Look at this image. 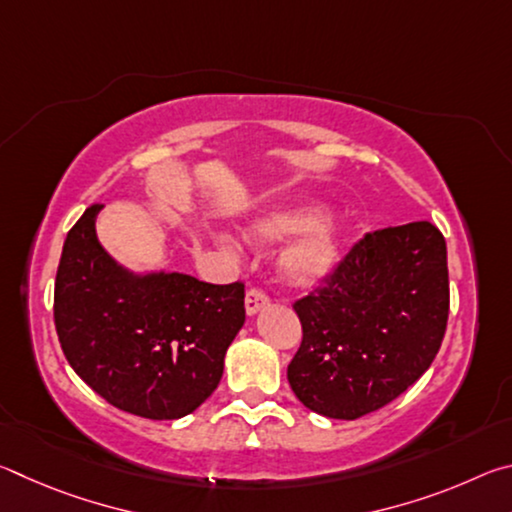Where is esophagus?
I'll return each mask as SVG.
<instances>
[{
	"mask_svg": "<svg viewBox=\"0 0 512 512\" xmlns=\"http://www.w3.org/2000/svg\"><path fill=\"white\" fill-rule=\"evenodd\" d=\"M268 293L264 289H250L246 293V314L255 316L257 311H262L264 307H268Z\"/></svg>",
	"mask_w": 512,
	"mask_h": 512,
	"instance_id": "34e87169",
	"label": "esophagus"
}]
</instances>
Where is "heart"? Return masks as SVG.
<instances>
[{"label":"heart","mask_w":512,"mask_h":512,"mask_svg":"<svg viewBox=\"0 0 512 512\" xmlns=\"http://www.w3.org/2000/svg\"><path fill=\"white\" fill-rule=\"evenodd\" d=\"M257 237L266 241L296 235L282 259V268L291 282L314 284L332 271L339 259V232L327 216H318L311 207L275 210L257 223Z\"/></svg>","instance_id":"obj_1"}]
</instances>
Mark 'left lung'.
Returning <instances> with one entry per match:
<instances>
[{"mask_svg": "<svg viewBox=\"0 0 512 512\" xmlns=\"http://www.w3.org/2000/svg\"><path fill=\"white\" fill-rule=\"evenodd\" d=\"M293 309L302 343L287 377L298 400L336 420L377 411L424 375L443 343L445 237L429 221L368 232Z\"/></svg>", "mask_w": 512, "mask_h": 512, "instance_id": "8db88e82", "label": "left lung"}]
</instances>
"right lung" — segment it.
<instances>
[{"label": "right lung", "mask_w": 512, "mask_h": 512, "mask_svg": "<svg viewBox=\"0 0 512 512\" xmlns=\"http://www.w3.org/2000/svg\"><path fill=\"white\" fill-rule=\"evenodd\" d=\"M90 205L67 232L54 323L69 366L117 409L176 420L198 409L223 375L246 320L244 282L185 273L133 275L101 248Z\"/></svg>", "instance_id": "1"}]
</instances>
